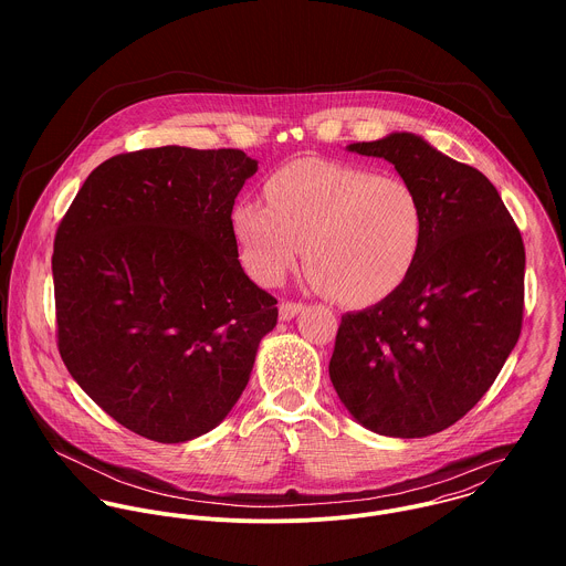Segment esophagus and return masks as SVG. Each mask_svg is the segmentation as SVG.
<instances>
[{
	"instance_id": "obj_1",
	"label": "esophagus",
	"mask_w": 566,
	"mask_h": 566,
	"mask_svg": "<svg viewBox=\"0 0 566 566\" xmlns=\"http://www.w3.org/2000/svg\"><path fill=\"white\" fill-rule=\"evenodd\" d=\"M303 310V305L301 303H281V307H279V318L283 321V323H290L298 312Z\"/></svg>"
}]
</instances>
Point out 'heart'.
Masks as SVG:
<instances>
[{"mask_svg": "<svg viewBox=\"0 0 566 566\" xmlns=\"http://www.w3.org/2000/svg\"><path fill=\"white\" fill-rule=\"evenodd\" d=\"M265 205L242 200L231 229L243 268L265 285L305 259L314 283L353 307L392 296L411 274L427 231L418 189L355 163L298 159L274 171Z\"/></svg>", "mask_w": 566, "mask_h": 566, "instance_id": "obj_1", "label": "heart"}]
</instances>
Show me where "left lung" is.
Listing matches in <instances>:
<instances>
[{"mask_svg": "<svg viewBox=\"0 0 566 566\" xmlns=\"http://www.w3.org/2000/svg\"><path fill=\"white\" fill-rule=\"evenodd\" d=\"M346 150L392 163L418 189L427 231L403 285L342 316L328 377L361 427L424 438L473 409L516 346L525 248L484 174L422 137L390 133Z\"/></svg>", "mask_w": 566, "mask_h": 566, "instance_id": "left-lung-1", "label": "left lung"}]
</instances>
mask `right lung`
I'll return each instance as SVG.
<instances>
[{
  "mask_svg": "<svg viewBox=\"0 0 566 566\" xmlns=\"http://www.w3.org/2000/svg\"><path fill=\"white\" fill-rule=\"evenodd\" d=\"M256 161L163 146L97 165L52 256L59 350L82 390L163 444L218 427L242 397L276 298L240 263L231 213Z\"/></svg>",
  "mask_w": 566,
  "mask_h": 566,
  "instance_id": "obj_1",
  "label": "right lung"
}]
</instances>
